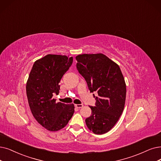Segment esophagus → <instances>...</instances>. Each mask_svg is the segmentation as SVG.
I'll use <instances>...</instances> for the list:
<instances>
[{"label": "esophagus", "mask_w": 161, "mask_h": 161, "mask_svg": "<svg viewBox=\"0 0 161 161\" xmlns=\"http://www.w3.org/2000/svg\"><path fill=\"white\" fill-rule=\"evenodd\" d=\"M75 107L77 108H81L83 107L82 104H75Z\"/></svg>", "instance_id": "obj_1"}]
</instances>
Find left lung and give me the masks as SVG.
Here are the masks:
<instances>
[{"label": "left lung", "instance_id": "obj_1", "mask_svg": "<svg viewBox=\"0 0 161 161\" xmlns=\"http://www.w3.org/2000/svg\"><path fill=\"white\" fill-rule=\"evenodd\" d=\"M76 69L85 78L90 92H96L95 106H89L91 115L85 119L95 134L107 133L117 123L123 112L126 85L118 65L102 53L76 57Z\"/></svg>", "mask_w": 161, "mask_h": 161}]
</instances>
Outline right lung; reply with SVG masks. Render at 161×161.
Returning <instances> with one entry per match:
<instances>
[{"label": "right lung", "instance_id": "obj_1", "mask_svg": "<svg viewBox=\"0 0 161 161\" xmlns=\"http://www.w3.org/2000/svg\"><path fill=\"white\" fill-rule=\"evenodd\" d=\"M73 61V57L47 55L34 63L26 83L31 112L38 123L51 131L65 127L75 112L73 104L56 103L52 98L59 94V83Z\"/></svg>", "mask_w": 161, "mask_h": 161}]
</instances>
